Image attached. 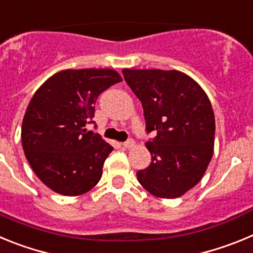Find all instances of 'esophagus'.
I'll return each instance as SVG.
<instances>
[{
	"label": "esophagus",
	"instance_id": "34e87169",
	"mask_svg": "<svg viewBox=\"0 0 253 253\" xmlns=\"http://www.w3.org/2000/svg\"><path fill=\"white\" fill-rule=\"evenodd\" d=\"M135 146V142H134L133 139H129V140H126V142H124L123 143V147H124V148H133V147Z\"/></svg>",
	"mask_w": 253,
	"mask_h": 253
}]
</instances>
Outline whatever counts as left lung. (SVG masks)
I'll use <instances>...</instances> for the list:
<instances>
[{"label": "left lung", "instance_id": "1", "mask_svg": "<svg viewBox=\"0 0 253 253\" xmlns=\"http://www.w3.org/2000/svg\"><path fill=\"white\" fill-rule=\"evenodd\" d=\"M140 100L152 162L137 172L139 184L161 199L180 198L202 180L213 157L215 119L200 84L180 71L123 69Z\"/></svg>", "mask_w": 253, "mask_h": 253}]
</instances>
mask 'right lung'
Returning <instances> with one entry per match:
<instances>
[{
  "mask_svg": "<svg viewBox=\"0 0 253 253\" xmlns=\"http://www.w3.org/2000/svg\"><path fill=\"white\" fill-rule=\"evenodd\" d=\"M110 68L64 69L37 90L22 119L26 160L45 186L78 196L97 185L113 147L88 131L95 102L106 88L122 82Z\"/></svg>",
  "mask_w": 253,
  "mask_h": 253,
  "instance_id": "add662e5",
  "label": "right lung"
}]
</instances>
